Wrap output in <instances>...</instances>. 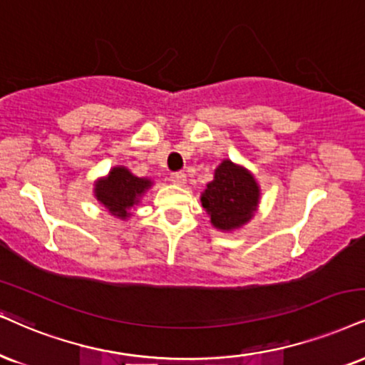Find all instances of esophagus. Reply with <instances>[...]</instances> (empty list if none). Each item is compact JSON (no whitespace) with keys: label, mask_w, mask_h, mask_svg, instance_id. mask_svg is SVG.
Wrapping results in <instances>:
<instances>
[{"label":"esophagus","mask_w":365,"mask_h":365,"mask_svg":"<svg viewBox=\"0 0 365 365\" xmlns=\"http://www.w3.org/2000/svg\"><path fill=\"white\" fill-rule=\"evenodd\" d=\"M170 181L181 186V184H184V181H186V174H184L182 170H175V173L170 174Z\"/></svg>","instance_id":"obj_1"}]
</instances>
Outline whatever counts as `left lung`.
Returning <instances> with one entry per match:
<instances>
[{
	"instance_id": "8db88e82",
	"label": "left lung",
	"mask_w": 365,
	"mask_h": 365,
	"mask_svg": "<svg viewBox=\"0 0 365 365\" xmlns=\"http://www.w3.org/2000/svg\"><path fill=\"white\" fill-rule=\"evenodd\" d=\"M203 208L220 230H233L249 222L259 203V187L250 173L230 160L215 170V179L201 195Z\"/></svg>"
}]
</instances>
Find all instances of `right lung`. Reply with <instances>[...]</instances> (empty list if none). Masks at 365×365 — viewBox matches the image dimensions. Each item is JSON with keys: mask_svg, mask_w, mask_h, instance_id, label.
Masks as SVG:
<instances>
[{"mask_svg": "<svg viewBox=\"0 0 365 365\" xmlns=\"http://www.w3.org/2000/svg\"><path fill=\"white\" fill-rule=\"evenodd\" d=\"M148 179L133 175L128 169L115 168L106 179L96 184L94 192L103 205L115 217H128V208L138 201L147 187H150Z\"/></svg>", "mask_w": 365, "mask_h": 365, "instance_id": "1", "label": "right lung"}]
</instances>
